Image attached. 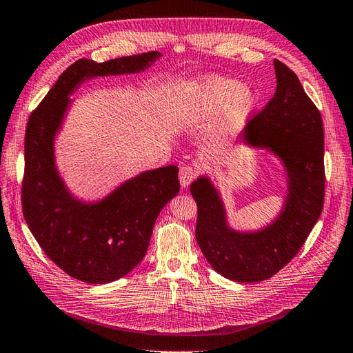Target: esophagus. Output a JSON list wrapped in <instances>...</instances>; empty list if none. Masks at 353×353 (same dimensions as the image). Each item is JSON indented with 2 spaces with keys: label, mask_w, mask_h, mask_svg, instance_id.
<instances>
[{
  "label": "esophagus",
  "mask_w": 353,
  "mask_h": 353,
  "mask_svg": "<svg viewBox=\"0 0 353 353\" xmlns=\"http://www.w3.org/2000/svg\"><path fill=\"white\" fill-rule=\"evenodd\" d=\"M197 176V169L190 166V165H184L181 166L179 169V183L183 187H188L190 184L193 183V179H196Z\"/></svg>",
  "instance_id": "esophagus-1"
}]
</instances>
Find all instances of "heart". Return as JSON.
I'll use <instances>...</instances> for the list:
<instances>
[{
	"label": "heart",
	"mask_w": 353,
	"mask_h": 353,
	"mask_svg": "<svg viewBox=\"0 0 353 353\" xmlns=\"http://www.w3.org/2000/svg\"><path fill=\"white\" fill-rule=\"evenodd\" d=\"M254 105V93L242 90L239 81L218 77V75H208L197 80L181 94L179 116L184 125L197 126L227 108V125L232 126L248 116Z\"/></svg>",
	"instance_id": "b5f03b06"
}]
</instances>
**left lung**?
Listing matches in <instances>:
<instances>
[{"instance_id": "1", "label": "left lung", "mask_w": 353, "mask_h": 353, "mask_svg": "<svg viewBox=\"0 0 353 353\" xmlns=\"http://www.w3.org/2000/svg\"><path fill=\"white\" fill-rule=\"evenodd\" d=\"M276 92L248 123L242 137L269 148L283 161L288 194L282 214L259 232H234L211 181L197 178L190 187L197 203L196 239L208 263L236 282H260L285 268L306 242L325 197L323 125L321 112L304 92L299 77L274 59Z\"/></svg>"}]
</instances>
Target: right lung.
<instances>
[{
    "mask_svg": "<svg viewBox=\"0 0 353 353\" xmlns=\"http://www.w3.org/2000/svg\"><path fill=\"white\" fill-rule=\"evenodd\" d=\"M159 52L107 62L79 59L66 68L30 116L25 132L22 209L46 255L71 278L108 283L135 269L148 250L160 214L179 192L178 168L147 170L98 203H81L65 188L54 166L53 138L68 107V94L94 75L145 70Z\"/></svg>",
    "mask_w": 353,
    "mask_h": 353,
    "instance_id": "1",
    "label": "right lung"
}]
</instances>
